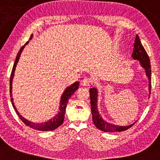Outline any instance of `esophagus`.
Segmentation results:
<instances>
[{
	"label": "esophagus",
	"mask_w": 160,
	"mask_h": 160,
	"mask_svg": "<svg viewBox=\"0 0 160 160\" xmlns=\"http://www.w3.org/2000/svg\"><path fill=\"white\" fill-rule=\"evenodd\" d=\"M91 83V80L88 79V78H84V79H83V80H81L80 84H81V85H82V86H86V87H88V86H89Z\"/></svg>",
	"instance_id": "34e87169"
}]
</instances>
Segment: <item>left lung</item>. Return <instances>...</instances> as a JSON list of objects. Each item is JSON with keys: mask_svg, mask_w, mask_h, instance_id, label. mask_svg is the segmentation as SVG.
<instances>
[{"mask_svg": "<svg viewBox=\"0 0 160 160\" xmlns=\"http://www.w3.org/2000/svg\"><path fill=\"white\" fill-rule=\"evenodd\" d=\"M133 50L131 57L134 60H138L140 62L141 66L145 69L146 75L148 80V92H149V96L151 94V81H152V71H151V64L149 57L147 54V51L143 48L139 39L138 35H137L135 39V42L133 44ZM90 98H91V112H92V118L94 125L96 127L103 132H120L124 131L129 129L132 127L136 121L132 124L126 126H120L118 125L112 124V123L108 122L103 120L102 117L101 116L98 109V90L96 88H91L90 89ZM149 98V96H148Z\"/></svg>", "mask_w": 160, "mask_h": 160, "instance_id": "left-lung-1", "label": "left lung"}]
</instances>
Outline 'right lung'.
<instances>
[{"label": "right lung", "mask_w": 160, "mask_h": 160, "mask_svg": "<svg viewBox=\"0 0 160 160\" xmlns=\"http://www.w3.org/2000/svg\"><path fill=\"white\" fill-rule=\"evenodd\" d=\"M32 37H33V35L32 34L30 36V40L32 39ZM28 42H29V41L27 42L26 43L24 44L21 48H20L19 51L17 53V58H16L14 64H13L12 74H11V77H10L11 101H12V103L13 109H15L17 114L19 115L20 120H21L27 126H29V127L32 128L35 130H40V131H49V130H55L56 128L59 127V126L62 124L63 122H64V113H65V110H66V107H67V103H68V101L69 98H71L72 95H73V93H75V92L78 89L80 82H78V81H76V82H74L73 84H72L71 85H69V86L66 88V89L64 90V91L63 92L62 96H61V99L59 102V111L58 112V113L56 114L53 118L50 119V120L48 121H46V122H40V123L33 122H31V121L28 120L27 119L23 118L22 115H20V114L19 113V112L17 111V108H16V107H15L14 103H13V98H12V82H13V76H14L16 67H17V63H18V62H19L20 56H21V53L22 52V51H23L24 48L25 47L26 45L28 44Z\"/></svg>", "instance_id": "obj_1"}]
</instances>
